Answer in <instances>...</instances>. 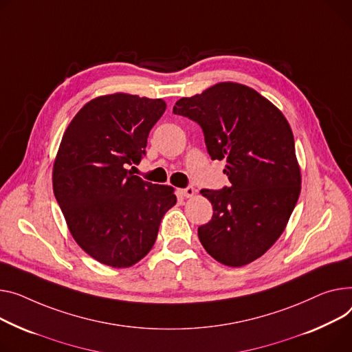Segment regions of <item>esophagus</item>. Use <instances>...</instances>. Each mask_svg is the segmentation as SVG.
<instances>
[{"label":"esophagus","instance_id":"obj_1","mask_svg":"<svg viewBox=\"0 0 352 352\" xmlns=\"http://www.w3.org/2000/svg\"><path fill=\"white\" fill-rule=\"evenodd\" d=\"M195 188L194 186H186V188H182V190H179V194L182 195V197H185V198H191V197H194L195 195Z\"/></svg>","mask_w":352,"mask_h":352}]
</instances>
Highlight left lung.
Returning <instances> with one entry per match:
<instances>
[{
    "mask_svg": "<svg viewBox=\"0 0 352 352\" xmlns=\"http://www.w3.org/2000/svg\"><path fill=\"white\" fill-rule=\"evenodd\" d=\"M174 114L197 122L212 160H225L230 186L202 190L214 215L198 228L205 250L241 267L282 235L301 190L294 137L283 113L249 86L221 82L179 99Z\"/></svg>",
    "mask_w": 352,
    "mask_h": 352,
    "instance_id": "obj_1",
    "label": "left lung"
}]
</instances>
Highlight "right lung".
Listing matches in <instances>:
<instances>
[{"mask_svg": "<svg viewBox=\"0 0 352 352\" xmlns=\"http://www.w3.org/2000/svg\"><path fill=\"white\" fill-rule=\"evenodd\" d=\"M166 107L162 99L113 93L86 103L63 133L54 194L76 243L103 265L122 269L142 261L177 204L173 186L127 170L142 161Z\"/></svg>", "mask_w": 352, "mask_h": 352, "instance_id": "obj_1", "label": "right lung"}]
</instances>
